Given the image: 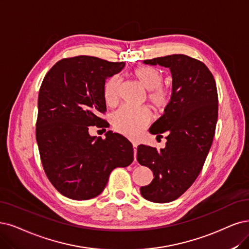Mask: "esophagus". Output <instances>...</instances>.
Instances as JSON below:
<instances>
[{"label":"esophagus","instance_id":"esophagus-1","mask_svg":"<svg viewBox=\"0 0 249 249\" xmlns=\"http://www.w3.org/2000/svg\"><path fill=\"white\" fill-rule=\"evenodd\" d=\"M133 152H134V161H136V153H137V143L133 142Z\"/></svg>","mask_w":249,"mask_h":249}]
</instances>
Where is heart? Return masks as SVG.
I'll return each mask as SVG.
<instances>
[{
	"instance_id": "1",
	"label": "heart",
	"mask_w": 249,
	"mask_h": 249,
	"mask_svg": "<svg viewBox=\"0 0 249 249\" xmlns=\"http://www.w3.org/2000/svg\"><path fill=\"white\" fill-rule=\"evenodd\" d=\"M132 76L149 90L148 100L158 113H164L173 103L174 92L170 87L163 85L162 72L154 67H140L132 71ZM121 80L114 76L109 78L104 87V97L107 106H115L119 99ZM151 120L146 107H122L113 115L112 122L115 129L128 137H136Z\"/></svg>"
}]
</instances>
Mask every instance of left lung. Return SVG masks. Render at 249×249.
Returning a JSON list of instances; mask_svg holds the SVG:
<instances>
[{
    "label": "left lung",
    "mask_w": 249,
    "mask_h": 249,
    "mask_svg": "<svg viewBox=\"0 0 249 249\" xmlns=\"http://www.w3.org/2000/svg\"><path fill=\"white\" fill-rule=\"evenodd\" d=\"M145 64L168 68L174 100L150 128L166 133V146H137V161L153 171L154 178L141 188L142 196L156 203L180 197L196 180L213 144L218 114L215 80L205 64L183 54L146 59Z\"/></svg>",
    "instance_id": "1"
}]
</instances>
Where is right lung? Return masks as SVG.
<instances>
[{
  "label": "right lung",
  "mask_w": 249,
  "mask_h": 249,
  "mask_svg": "<svg viewBox=\"0 0 249 249\" xmlns=\"http://www.w3.org/2000/svg\"><path fill=\"white\" fill-rule=\"evenodd\" d=\"M124 66L80 55L57 61L42 82L36 139L46 176L70 199L98 196L110 172L133 161L132 144L126 137L107 131L103 140L88 131L90 126L107 127L98 116L107 110L106 79Z\"/></svg>",
  "instance_id": "add662e5"
}]
</instances>
